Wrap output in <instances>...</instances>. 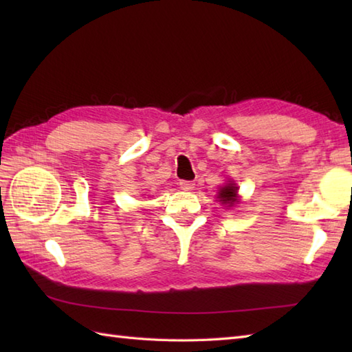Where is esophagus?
Masks as SVG:
<instances>
[{"mask_svg":"<svg viewBox=\"0 0 352 352\" xmlns=\"http://www.w3.org/2000/svg\"><path fill=\"white\" fill-rule=\"evenodd\" d=\"M180 188H182L183 190H192L193 188H195V183H193V182H186V180H182V182H180Z\"/></svg>","mask_w":352,"mask_h":352,"instance_id":"1","label":"esophagus"}]
</instances>
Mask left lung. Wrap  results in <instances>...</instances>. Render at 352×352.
<instances>
[{"mask_svg": "<svg viewBox=\"0 0 352 352\" xmlns=\"http://www.w3.org/2000/svg\"><path fill=\"white\" fill-rule=\"evenodd\" d=\"M236 195H237V190L233 184H228L226 188H222L219 190V201L222 204H228V206H233L236 203Z\"/></svg>", "mask_w": 352, "mask_h": 352, "instance_id": "8db88e82", "label": "left lung"}]
</instances>
